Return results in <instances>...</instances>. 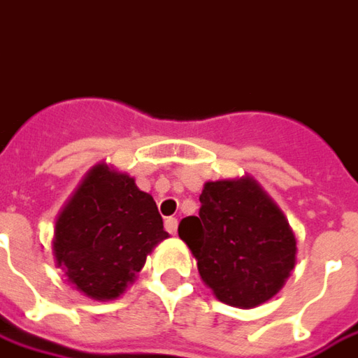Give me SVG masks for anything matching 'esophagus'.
Returning <instances> with one entry per match:
<instances>
[{"instance_id": "1", "label": "esophagus", "mask_w": 358, "mask_h": 358, "mask_svg": "<svg viewBox=\"0 0 358 358\" xmlns=\"http://www.w3.org/2000/svg\"><path fill=\"white\" fill-rule=\"evenodd\" d=\"M177 226H179L177 218H173V216L165 218V230L169 231V234H175V231H177Z\"/></svg>"}]
</instances>
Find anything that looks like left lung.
<instances>
[{
	"label": "left lung",
	"instance_id": "1",
	"mask_svg": "<svg viewBox=\"0 0 358 358\" xmlns=\"http://www.w3.org/2000/svg\"><path fill=\"white\" fill-rule=\"evenodd\" d=\"M199 216L179 224L199 273L216 298L236 308L267 302L296 263V240L285 214L257 181H208Z\"/></svg>",
	"mask_w": 358,
	"mask_h": 358
}]
</instances>
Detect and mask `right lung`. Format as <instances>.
I'll list each match as a JSON object with an SVG mask.
<instances>
[{"mask_svg":"<svg viewBox=\"0 0 358 358\" xmlns=\"http://www.w3.org/2000/svg\"><path fill=\"white\" fill-rule=\"evenodd\" d=\"M165 238L152 194L140 191L132 177L99 164L56 220L54 257L83 294L113 300Z\"/></svg>","mask_w":358,"mask_h":358,"instance_id":"obj_1","label":"right lung"}]
</instances>
